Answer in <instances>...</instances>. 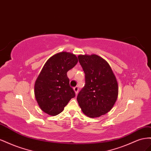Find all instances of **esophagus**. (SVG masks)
<instances>
[{
	"instance_id": "esophagus-1",
	"label": "esophagus",
	"mask_w": 151,
	"mask_h": 151,
	"mask_svg": "<svg viewBox=\"0 0 151 151\" xmlns=\"http://www.w3.org/2000/svg\"><path fill=\"white\" fill-rule=\"evenodd\" d=\"M73 90H74V92L75 93L76 95H77V93H78V87H75L73 88Z\"/></svg>"
}]
</instances>
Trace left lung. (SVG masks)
Returning a JSON list of instances; mask_svg holds the SVG:
<instances>
[{"mask_svg":"<svg viewBox=\"0 0 151 151\" xmlns=\"http://www.w3.org/2000/svg\"><path fill=\"white\" fill-rule=\"evenodd\" d=\"M78 59L86 83L77 96V101L88 117H100L110 111L117 100V80L109 63L99 55L80 54Z\"/></svg>","mask_w":151,"mask_h":151,"instance_id":"1","label":"left lung"}]
</instances>
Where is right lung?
Returning <instances> with one entry per match:
<instances>
[{
	"label": "right lung",
	"instance_id": "right-lung-1",
	"mask_svg": "<svg viewBox=\"0 0 151 151\" xmlns=\"http://www.w3.org/2000/svg\"><path fill=\"white\" fill-rule=\"evenodd\" d=\"M78 61L75 54L61 52L53 55L45 63L34 87L38 105L45 113L50 116L59 114L71 98L75 97L67 72Z\"/></svg>",
	"mask_w": 151,
	"mask_h": 151
}]
</instances>
